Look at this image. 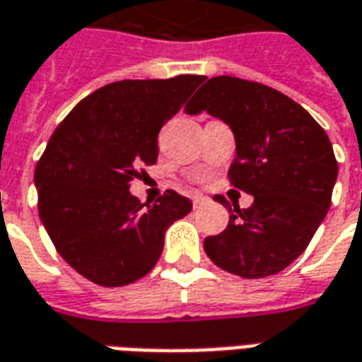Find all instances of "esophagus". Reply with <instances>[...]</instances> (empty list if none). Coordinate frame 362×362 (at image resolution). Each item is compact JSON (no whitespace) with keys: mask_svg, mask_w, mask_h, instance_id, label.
<instances>
[{"mask_svg":"<svg viewBox=\"0 0 362 362\" xmlns=\"http://www.w3.org/2000/svg\"><path fill=\"white\" fill-rule=\"evenodd\" d=\"M206 202L207 198L206 196H202V194H194V196H192V204H194V207H199L202 204H206Z\"/></svg>","mask_w":362,"mask_h":362,"instance_id":"esophagus-1","label":"esophagus"}]
</instances>
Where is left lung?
<instances>
[{
	"mask_svg": "<svg viewBox=\"0 0 362 362\" xmlns=\"http://www.w3.org/2000/svg\"><path fill=\"white\" fill-rule=\"evenodd\" d=\"M184 111H207L231 127L237 156L229 184L255 198L247 209L233 204L225 231L206 237V255L241 278L284 270L305 251L331 206L337 160L327 133L282 92L235 76L206 80ZM214 199L229 204L223 196Z\"/></svg>",
	"mask_w": 362,
	"mask_h": 362,
	"instance_id": "1",
	"label": "left lung"
}]
</instances>
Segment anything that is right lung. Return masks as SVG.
<instances>
[{"label":"right lung","mask_w":362,"mask_h":362,"mask_svg":"<svg viewBox=\"0 0 362 362\" xmlns=\"http://www.w3.org/2000/svg\"><path fill=\"white\" fill-rule=\"evenodd\" d=\"M204 80L182 74L103 86L50 135L35 168L40 221L60 257L93 284L127 286L148 274L168 225L192 211L174 189L145 207L129 186L156 163L158 131Z\"/></svg>","instance_id":"right-lung-1"}]
</instances>
